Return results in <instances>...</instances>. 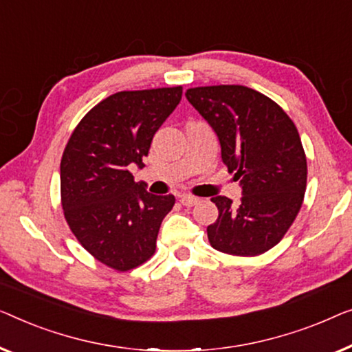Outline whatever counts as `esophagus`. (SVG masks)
I'll use <instances>...</instances> for the list:
<instances>
[{
    "label": "esophagus",
    "mask_w": 352,
    "mask_h": 352,
    "mask_svg": "<svg viewBox=\"0 0 352 352\" xmlns=\"http://www.w3.org/2000/svg\"><path fill=\"white\" fill-rule=\"evenodd\" d=\"M178 197H180L182 204L186 206V207H191V206H195V204H197V202H199V197L191 196V195H180Z\"/></svg>",
    "instance_id": "esophagus-1"
}]
</instances>
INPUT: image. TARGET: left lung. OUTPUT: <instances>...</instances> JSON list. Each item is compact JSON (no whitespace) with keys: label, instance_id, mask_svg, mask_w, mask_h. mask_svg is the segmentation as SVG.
<instances>
[{"label":"left lung","instance_id":"1","mask_svg":"<svg viewBox=\"0 0 352 352\" xmlns=\"http://www.w3.org/2000/svg\"><path fill=\"white\" fill-rule=\"evenodd\" d=\"M186 98L214 129L221 161L242 188L239 206L212 197L219 219L207 226L214 249L254 256L279 242L300 212L306 191V156L298 131L270 97L245 86H206Z\"/></svg>","mask_w":352,"mask_h":352}]
</instances>
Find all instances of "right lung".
Listing matches in <instances>:
<instances>
[{
	"instance_id": "1",
	"label": "right lung",
	"mask_w": 352,
	"mask_h": 352,
	"mask_svg": "<svg viewBox=\"0 0 352 352\" xmlns=\"http://www.w3.org/2000/svg\"><path fill=\"white\" fill-rule=\"evenodd\" d=\"M182 100V86L124 91L92 108L73 131L60 162L62 207L84 249L103 265L129 271L155 254L175 197L135 183L153 137Z\"/></svg>"
}]
</instances>
